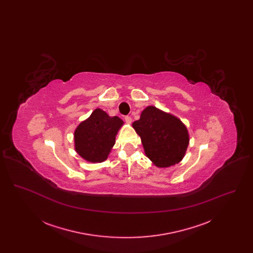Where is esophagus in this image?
I'll use <instances>...</instances> for the list:
<instances>
[{
	"label": "esophagus",
	"instance_id": "1",
	"mask_svg": "<svg viewBox=\"0 0 253 253\" xmlns=\"http://www.w3.org/2000/svg\"><path fill=\"white\" fill-rule=\"evenodd\" d=\"M124 120L126 121V123H128V124H131V123H132V118H131L130 116H126V117L124 118Z\"/></svg>",
	"mask_w": 253,
	"mask_h": 253
}]
</instances>
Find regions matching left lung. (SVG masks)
<instances>
[{
  "instance_id": "1",
  "label": "left lung",
  "mask_w": 253,
  "mask_h": 253,
  "mask_svg": "<svg viewBox=\"0 0 253 253\" xmlns=\"http://www.w3.org/2000/svg\"><path fill=\"white\" fill-rule=\"evenodd\" d=\"M132 127L140 136L146 156L165 168L182 160L189 145V132L180 120L155 106L145 108Z\"/></svg>"
}]
</instances>
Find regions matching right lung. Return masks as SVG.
Returning <instances> with one entry per match:
<instances>
[{"instance_id":"obj_1","label":"right lung","mask_w":253,"mask_h":253,"mask_svg":"<svg viewBox=\"0 0 253 253\" xmlns=\"http://www.w3.org/2000/svg\"><path fill=\"white\" fill-rule=\"evenodd\" d=\"M122 124L119 117H109L101 109H96L75 131L76 152L89 162H103L115 145Z\"/></svg>"}]
</instances>
